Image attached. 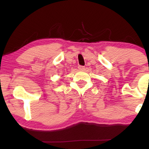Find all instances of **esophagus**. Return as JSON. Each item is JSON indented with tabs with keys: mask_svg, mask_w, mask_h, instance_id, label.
Here are the masks:
<instances>
[{
	"mask_svg": "<svg viewBox=\"0 0 149 149\" xmlns=\"http://www.w3.org/2000/svg\"><path fill=\"white\" fill-rule=\"evenodd\" d=\"M78 69L80 70V71H83V70L85 69V66H78Z\"/></svg>",
	"mask_w": 149,
	"mask_h": 149,
	"instance_id": "34e87169",
	"label": "esophagus"
}]
</instances>
